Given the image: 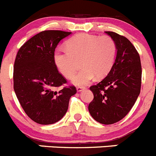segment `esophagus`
I'll return each mask as SVG.
<instances>
[{"mask_svg":"<svg viewBox=\"0 0 156 156\" xmlns=\"http://www.w3.org/2000/svg\"><path fill=\"white\" fill-rule=\"evenodd\" d=\"M76 89H77V91H78V92H80V91H82V90L85 89V88H84V87L78 86V87H77Z\"/></svg>","mask_w":156,"mask_h":156,"instance_id":"1","label":"esophagus"}]
</instances>
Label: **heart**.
Masks as SVG:
<instances>
[{"instance_id":"heart-1","label":"heart","mask_w":156,"mask_h":156,"mask_svg":"<svg viewBox=\"0 0 156 156\" xmlns=\"http://www.w3.org/2000/svg\"><path fill=\"white\" fill-rule=\"evenodd\" d=\"M67 48H57L54 61L58 71L65 78H71L81 61V71L71 78L75 85H88L96 77L106 76L112 69L116 55V45L109 36H96L81 33L67 41Z\"/></svg>"}]
</instances>
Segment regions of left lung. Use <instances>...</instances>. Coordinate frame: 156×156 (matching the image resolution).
<instances>
[{
    "mask_svg": "<svg viewBox=\"0 0 156 156\" xmlns=\"http://www.w3.org/2000/svg\"><path fill=\"white\" fill-rule=\"evenodd\" d=\"M116 45V57L107 76L90 90L94 99L88 105L91 117L101 124L111 125L129 112L140 94L142 66L140 57L126 37L105 31Z\"/></svg>",
    "mask_w": 156,
    "mask_h": 156,
    "instance_id": "left-lung-1",
    "label": "left lung"
}]
</instances>
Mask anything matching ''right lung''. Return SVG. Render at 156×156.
<instances>
[{
    "instance_id": "right-lung-1",
    "label": "right lung",
    "mask_w": 156,
    "mask_h": 156,
    "mask_svg": "<svg viewBox=\"0 0 156 156\" xmlns=\"http://www.w3.org/2000/svg\"><path fill=\"white\" fill-rule=\"evenodd\" d=\"M71 34L44 30L29 39L19 49L14 66V89L29 118L41 125H51L64 117L75 86L56 88L67 82L58 72L54 54L58 43Z\"/></svg>"
}]
</instances>
